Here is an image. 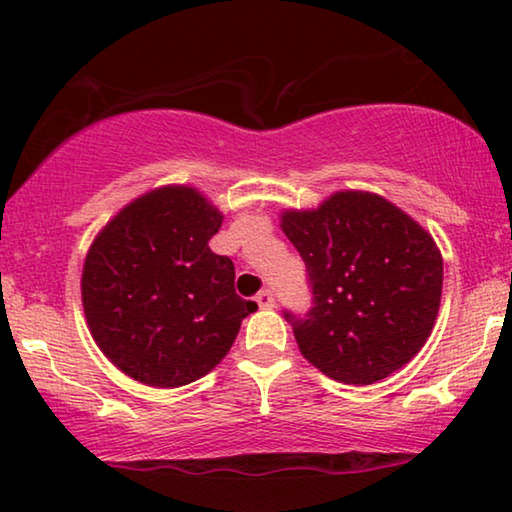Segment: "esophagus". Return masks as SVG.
I'll return each mask as SVG.
<instances>
[{
  "label": "esophagus",
  "mask_w": 512,
  "mask_h": 512,
  "mask_svg": "<svg viewBox=\"0 0 512 512\" xmlns=\"http://www.w3.org/2000/svg\"><path fill=\"white\" fill-rule=\"evenodd\" d=\"M257 305L262 307V309H271L273 305H275V296H273V291L271 289H262L257 293Z\"/></svg>",
  "instance_id": "obj_1"
}]
</instances>
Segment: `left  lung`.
<instances>
[{"mask_svg": "<svg viewBox=\"0 0 512 512\" xmlns=\"http://www.w3.org/2000/svg\"><path fill=\"white\" fill-rule=\"evenodd\" d=\"M307 266L311 309H284L298 348L327 377L372 384L427 343L443 293V257L411 216L368 192H339L311 212H284Z\"/></svg>", "mask_w": 512, "mask_h": 512, "instance_id": "left-lung-1", "label": "left lung"}]
</instances>
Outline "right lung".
<instances>
[{"label": "right lung", "mask_w": 512, "mask_h": 512, "mask_svg": "<svg viewBox=\"0 0 512 512\" xmlns=\"http://www.w3.org/2000/svg\"><path fill=\"white\" fill-rule=\"evenodd\" d=\"M223 216L192 187L126 205L94 239L83 309L101 352L142 384L178 388L207 375L257 309L235 291V264L207 246Z\"/></svg>", "instance_id": "add662e5"}]
</instances>
